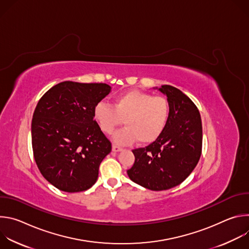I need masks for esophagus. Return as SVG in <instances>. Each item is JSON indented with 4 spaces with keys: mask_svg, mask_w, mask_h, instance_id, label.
Listing matches in <instances>:
<instances>
[{
    "mask_svg": "<svg viewBox=\"0 0 249 249\" xmlns=\"http://www.w3.org/2000/svg\"><path fill=\"white\" fill-rule=\"evenodd\" d=\"M112 151H113L114 153H118V152H121V151H122V148L113 145V146H112Z\"/></svg>",
    "mask_w": 249,
    "mask_h": 249,
    "instance_id": "esophagus-1",
    "label": "esophagus"
}]
</instances>
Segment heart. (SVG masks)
I'll list each match as a JSON object with an SVG mask.
<instances>
[{
  "label": "heart",
  "instance_id": "1",
  "mask_svg": "<svg viewBox=\"0 0 249 249\" xmlns=\"http://www.w3.org/2000/svg\"><path fill=\"white\" fill-rule=\"evenodd\" d=\"M169 101L163 96H154L140 90H128L114 98V104L105 101L93 107V119L101 131L111 134L124 119L125 126L116 132L113 141L128 145L135 140L147 145L158 140L170 118Z\"/></svg>",
  "mask_w": 249,
  "mask_h": 249
}]
</instances>
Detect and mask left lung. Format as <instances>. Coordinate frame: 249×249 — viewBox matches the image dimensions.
Wrapping results in <instances>:
<instances>
[{
	"label": "left lung",
	"instance_id": "1",
	"mask_svg": "<svg viewBox=\"0 0 249 249\" xmlns=\"http://www.w3.org/2000/svg\"><path fill=\"white\" fill-rule=\"evenodd\" d=\"M166 95L171 112L161 136L146 148L133 151L129 178L147 189L161 191L183 182L197 165L202 152V121L193 101L180 89L154 88Z\"/></svg>",
	"mask_w": 249,
	"mask_h": 249
}]
</instances>
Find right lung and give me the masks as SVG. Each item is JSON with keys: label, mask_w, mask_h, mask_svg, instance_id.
<instances>
[{"label": "right lung", "mask_w": 249, "mask_h": 249, "mask_svg": "<svg viewBox=\"0 0 249 249\" xmlns=\"http://www.w3.org/2000/svg\"><path fill=\"white\" fill-rule=\"evenodd\" d=\"M111 91L106 84L65 81L38 101L31 122L36 164L52 185L74 193L89 189L111 143L93 120V107Z\"/></svg>", "instance_id": "obj_1"}]
</instances>
